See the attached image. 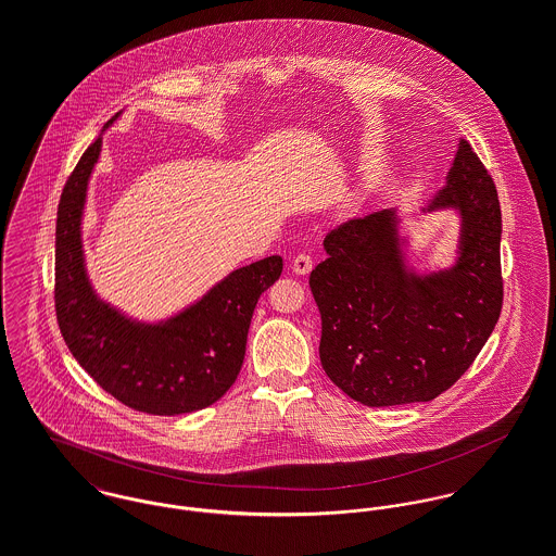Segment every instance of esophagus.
<instances>
[{"instance_id": "obj_1", "label": "esophagus", "mask_w": 556, "mask_h": 556, "mask_svg": "<svg viewBox=\"0 0 556 556\" xmlns=\"http://www.w3.org/2000/svg\"><path fill=\"white\" fill-rule=\"evenodd\" d=\"M291 269H293L295 276H306L313 269V258L308 254H298L291 263Z\"/></svg>"}]
</instances>
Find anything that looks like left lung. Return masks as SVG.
I'll list each match as a JSON object with an SVG mask.
<instances>
[{
	"label": "left lung",
	"instance_id": "1",
	"mask_svg": "<svg viewBox=\"0 0 556 556\" xmlns=\"http://www.w3.org/2000/svg\"><path fill=\"white\" fill-rule=\"evenodd\" d=\"M458 218L450 265L417 269L397 207L327 233L311 274L325 375L366 406L428 402L450 390L490 338L503 304L501 207L492 177L460 139L437 190L410 220Z\"/></svg>",
	"mask_w": 556,
	"mask_h": 556
}]
</instances>
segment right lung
Wrapping results in <instances>:
<instances>
[{"instance_id": "1", "label": "right lung", "mask_w": 556, "mask_h": 556, "mask_svg": "<svg viewBox=\"0 0 556 556\" xmlns=\"http://www.w3.org/2000/svg\"><path fill=\"white\" fill-rule=\"evenodd\" d=\"M80 156L58 207L55 311L80 368L122 404L150 415H181L225 396L243 364L254 306L282 274L274 254L229 271L199 300L162 318L124 313L96 289L87 271L83 218L102 135Z\"/></svg>"}]
</instances>
